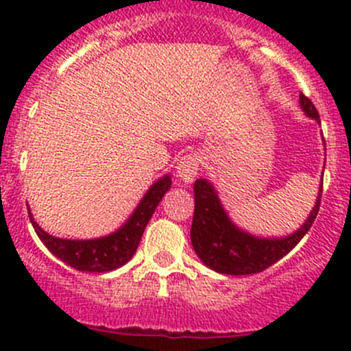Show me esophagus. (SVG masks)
<instances>
[{
    "mask_svg": "<svg viewBox=\"0 0 351 351\" xmlns=\"http://www.w3.org/2000/svg\"><path fill=\"white\" fill-rule=\"evenodd\" d=\"M176 169H178V176L183 183H192L197 178L198 169H200V158L195 153L182 156Z\"/></svg>",
    "mask_w": 351,
    "mask_h": 351,
    "instance_id": "1",
    "label": "esophagus"
}]
</instances>
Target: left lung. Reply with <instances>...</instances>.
<instances>
[{
	"mask_svg": "<svg viewBox=\"0 0 351 351\" xmlns=\"http://www.w3.org/2000/svg\"><path fill=\"white\" fill-rule=\"evenodd\" d=\"M299 104L307 117L321 123L319 113L306 95L300 93ZM321 192H323V180L314 208L295 232L284 238H258L239 229L229 219L212 183L204 178L197 180L193 185L195 212H193L192 231H190L193 250L202 263L217 274H260L290 253V250H293L297 243L306 236L319 210Z\"/></svg>",
	"mask_w": 351,
	"mask_h": 351,
	"instance_id": "1",
	"label": "left lung"
}]
</instances>
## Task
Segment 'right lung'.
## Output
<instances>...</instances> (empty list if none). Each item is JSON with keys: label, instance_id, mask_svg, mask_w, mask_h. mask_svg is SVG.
Masks as SVG:
<instances>
[{"label": "right lung", "instance_id": "right-lung-1", "mask_svg": "<svg viewBox=\"0 0 351 351\" xmlns=\"http://www.w3.org/2000/svg\"><path fill=\"white\" fill-rule=\"evenodd\" d=\"M171 186V176L166 175L153 183L136 210L130 214V217L117 229L112 234L104 236L97 239H64L56 238L45 232L37 222L34 221L32 212L30 222L34 226L35 232L45 244L49 251L64 261L69 267L76 268L80 271H95V274H104V271H112L115 268L123 267L136 253L139 246L143 232L146 229L147 222L153 217L156 207L165 197Z\"/></svg>", "mask_w": 351, "mask_h": 351}]
</instances>
